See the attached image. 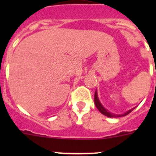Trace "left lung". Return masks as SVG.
Here are the masks:
<instances>
[{
    "label": "left lung",
    "instance_id": "1",
    "mask_svg": "<svg viewBox=\"0 0 156 156\" xmlns=\"http://www.w3.org/2000/svg\"><path fill=\"white\" fill-rule=\"evenodd\" d=\"M94 104H95V105H96V107H97L98 109L99 110V112H100L101 113L103 114V115H106V116L110 117V118H115V117L125 116V115H128L129 112H131L134 109V108H131V109L129 110V111H127L126 112H125L124 114H122V115H115V114L111 113V112H109L107 111V110H106L105 108L103 107L102 105L101 104L100 101H99V99H98V97L97 90H95V94H94Z\"/></svg>",
    "mask_w": 156,
    "mask_h": 156
}]
</instances>
